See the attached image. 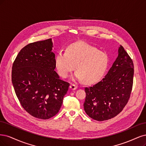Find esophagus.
I'll return each mask as SVG.
<instances>
[{
    "mask_svg": "<svg viewBox=\"0 0 146 146\" xmlns=\"http://www.w3.org/2000/svg\"><path fill=\"white\" fill-rule=\"evenodd\" d=\"M70 87L72 89V90H76V89H77V88H78L77 86H76L75 84H70Z\"/></svg>",
    "mask_w": 146,
    "mask_h": 146,
    "instance_id": "1",
    "label": "esophagus"
}]
</instances>
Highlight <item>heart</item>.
I'll use <instances>...</instances> for the list:
<instances>
[{
	"instance_id": "1",
	"label": "heart",
	"mask_w": 146,
	"mask_h": 146,
	"mask_svg": "<svg viewBox=\"0 0 146 146\" xmlns=\"http://www.w3.org/2000/svg\"><path fill=\"white\" fill-rule=\"evenodd\" d=\"M55 65L62 78H67L75 68L77 71L73 79L83 81L86 84H94L106 73L109 58L107 54L86 42L70 45L66 51H60L55 58Z\"/></svg>"
}]
</instances>
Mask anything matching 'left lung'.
<instances>
[{"mask_svg":"<svg viewBox=\"0 0 146 146\" xmlns=\"http://www.w3.org/2000/svg\"><path fill=\"white\" fill-rule=\"evenodd\" d=\"M134 66L123 46L107 74L101 81L86 87L84 108L91 118L102 121L113 118L123 110L132 90Z\"/></svg>","mask_w":146,"mask_h":146,"instance_id":"1","label":"left lung"}]
</instances>
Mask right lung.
Masks as SVG:
<instances>
[{
    "label": "right lung",
    "instance_id": "1",
    "mask_svg": "<svg viewBox=\"0 0 146 146\" xmlns=\"http://www.w3.org/2000/svg\"><path fill=\"white\" fill-rule=\"evenodd\" d=\"M51 39L28 44L18 53L11 79L21 106L36 118L48 119L59 112L70 84L55 72Z\"/></svg>",
    "mask_w": 146,
    "mask_h": 146
}]
</instances>
